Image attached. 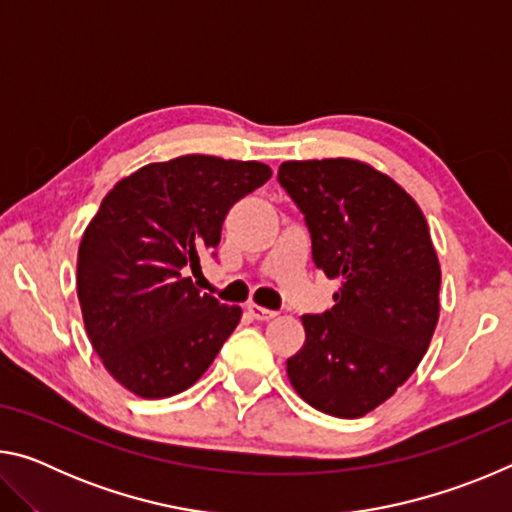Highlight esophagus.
Returning <instances> with one entry per match:
<instances>
[{"mask_svg": "<svg viewBox=\"0 0 512 512\" xmlns=\"http://www.w3.org/2000/svg\"><path fill=\"white\" fill-rule=\"evenodd\" d=\"M248 311H250V316L257 318V320H271V318L277 316V311L266 309V307H259V305H255V302H250Z\"/></svg>", "mask_w": 512, "mask_h": 512, "instance_id": "1", "label": "esophagus"}]
</instances>
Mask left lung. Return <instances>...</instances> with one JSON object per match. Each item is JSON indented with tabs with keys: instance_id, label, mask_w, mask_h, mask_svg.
I'll use <instances>...</instances> for the list:
<instances>
[{
	"instance_id": "1",
	"label": "left lung",
	"mask_w": 512,
	"mask_h": 512,
	"mask_svg": "<svg viewBox=\"0 0 512 512\" xmlns=\"http://www.w3.org/2000/svg\"><path fill=\"white\" fill-rule=\"evenodd\" d=\"M277 180L311 235L314 264L341 280L336 305L302 316L287 359L296 393L334 418H363L418 368L440 316V264L420 205L352 158L289 160Z\"/></svg>"
}]
</instances>
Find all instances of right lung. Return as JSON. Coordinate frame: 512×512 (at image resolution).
Instances as JSON below:
<instances>
[{
    "label": "right lung",
    "mask_w": 512,
    "mask_h": 512,
    "mask_svg": "<svg viewBox=\"0 0 512 512\" xmlns=\"http://www.w3.org/2000/svg\"><path fill=\"white\" fill-rule=\"evenodd\" d=\"M264 162L180 155L110 189L79 246L85 332L126 391L162 400L201 379L241 320L185 275L214 250L230 207L262 187Z\"/></svg>",
    "instance_id": "1"
}]
</instances>
